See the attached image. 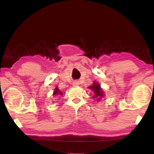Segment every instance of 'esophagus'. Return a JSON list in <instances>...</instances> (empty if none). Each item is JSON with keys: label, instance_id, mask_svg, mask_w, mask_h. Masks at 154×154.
Instances as JSON below:
<instances>
[{"label": "esophagus", "instance_id": "1", "mask_svg": "<svg viewBox=\"0 0 154 154\" xmlns=\"http://www.w3.org/2000/svg\"><path fill=\"white\" fill-rule=\"evenodd\" d=\"M72 85H73V86H77V85H79V83L77 81H75V82L72 83Z\"/></svg>", "mask_w": 154, "mask_h": 154}]
</instances>
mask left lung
Returning a JSON list of instances; mask_svg holds the SVG:
<instances>
[{
    "instance_id": "obj_1",
    "label": "left lung",
    "mask_w": 154,
    "mask_h": 154,
    "mask_svg": "<svg viewBox=\"0 0 154 154\" xmlns=\"http://www.w3.org/2000/svg\"><path fill=\"white\" fill-rule=\"evenodd\" d=\"M88 88H90V89L92 90L94 92V96L92 98H97L98 101L100 100L101 98H103L104 96V92H103L102 89H101L100 84L98 83L97 82H94L93 83L92 85H91V86L88 87Z\"/></svg>"
}]
</instances>
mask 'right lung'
Returning <instances> with one entry per match:
<instances>
[{
    "mask_svg": "<svg viewBox=\"0 0 154 154\" xmlns=\"http://www.w3.org/2000/svg\"><path fill=\"white\" fill-rule=\"evenodd\" d=\"M53 94L55 96V95H62V93L60 92V90L58 89V88H55V90H54V94Z\"/></svg>",
    "mask_w": 154,
    "mask_h": 154,
    "instance_id": "add662e5",
    "label": "right lung"
}]
</instances>
